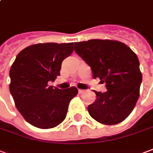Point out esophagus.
Segmentation results:
<instances>
[{
    "label": "esophagus",
    "instance_id": "34e87169",
    "mask_svg": "<svg viewBox=\"0 0 153 153\" xmlns=\"http://www.w3.org/2000/svg\"><path fill=\"white\" fill-rule=\"evenodd\" d=\"M78 93H79V94H84V93H85V90H82V89H79V90H78Z\"/></svg>",
    "mask_w": 153,
    "mask_h": 153
}]
</instances>
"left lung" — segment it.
Here are the masks:
<instances>
[{
    "label": "left lung",
    "mask_w": 153,
    "mask_h": 153,
    "mask_svg": "<svg viewBox=\"0 0 153 153\" xmlns=\"http://www.w3.org/2000/svg\"><path fill=\"white\" fill-rule=\"evenodd\" d=\"M74 50L91 67L93 77L106 84V92L94 91L97 100L88 107L90 116L105 125L125 120L140 97L142 73L137 56L123 42L110 39L74 42Z\"/></svg>",
    "instance_id": "obj_1"
}]
</instances>
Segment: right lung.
Wrapping results in <instances>:
<instances>
[{
  "label": "right lung",
  "mask_w": 153,
  "mask_h": 153,
  "mask_svg": "<svg viewBox=\"0 0 153 153\" xmlns=\"http://www.w3.org/2000/svg\"><path fill=\"white\" fill-rule=\"evenodd\" d=\"M73 42L33 44L21 51L10 68V91L25 120L49 129L66 118L69 102L78 94L72 86L59 89L48 86L60 75L62 61L72 54Z\"/></svg>",
  "instance_id": "1"
}]
</instances>
